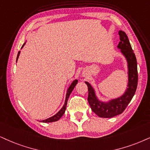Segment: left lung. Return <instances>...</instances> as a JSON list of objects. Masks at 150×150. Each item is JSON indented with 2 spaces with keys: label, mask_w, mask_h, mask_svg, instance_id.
<instances>
[{
  "label": "left lung",
  "mask_w": 150,
  "mask_h": 150,
  "mask_svg": "<svg viewBox=\"0 0 150 150\" xmlns=\"http://www.w3.org/2000/svg\"><path fill=\"white\" fill-rule=\"evenodd\" d=\"M120 40L117 48L125 57L128 64V85L127 91L122 96L116 99L111 100L109 102H103L98 100L96 96L94 89L91 85L85 81L88 86V102L92 111L100 117H112L120 114L127 107L135 94L138 85L137 61L129 39L125 32L119 31Z\"/></svg>",
  "instance_id": "8db88e82"
}]
</instances>
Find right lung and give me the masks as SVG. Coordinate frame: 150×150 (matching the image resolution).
<instances>
[{
	"instance_id": "right-lung-1",
	"label": "right lung",
	"mask_w": 150,
	"mask_h": 150,
	"mask_svg": "<svg viewBox=\"0 0 150 150\" xmlns=\"http://www.w3.org/2000/svg\"><path fill=\"white\" fill-rule=\"evenodd\" d=\"M25 43L23 45H22L21 48L23 47L24 46ZM19 54H20V51L18 52V54H17V57H16V62H17V59H18V56H19ZM77 84V79H75V80H74L73 82H72V84L70 87L68 89L67 91V93H66V100H65V103H64V105L63 106V107L62 108V109L60 110L57 113H56L55 115H53L51 117H49V118L46 119V120H41V122H55V121H57L59 120L60 118H61V117L62 115H64V112H65V110H66V106H67V102H68V100H69V98L70 96V95H71L72 91L73 90V88H75V85Z\"/></svg>"
}]
</instances>
